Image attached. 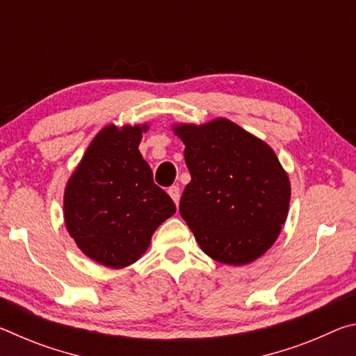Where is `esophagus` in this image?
Returning <instances> with one entry per match:
<instances>
[{
  "label": "esophagus",
  "mask_w": 356,
  "mask_h": 356,
  "mask_svg": "<svg viewBox=\"0 0 356 356\" xmlns=\"http://www.w3.org/2000/svg\"><path fill=\"white\" fill-rule=\"evenodd\" d=\"M168 195L171 196V200H172L174 202H176V206H177L179 200H180V188H179V186H176V185L171 186V188L168 190Z\"/></svg>",
  "instance_id": "obj_1"
}]
</instances>
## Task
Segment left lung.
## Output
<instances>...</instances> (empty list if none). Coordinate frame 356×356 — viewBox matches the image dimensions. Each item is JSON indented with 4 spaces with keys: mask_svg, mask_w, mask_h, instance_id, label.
<instances>
[{
    "mask_svg": "<svg viewBox=\"0 0 356 356\" xmlns=\"http://www.w3.org/2000/svg\"><path fill=\"white\" fill-rule=\"evenodd\" d=\"M172 130L191 176L180 216L213 261L254 262L276 242L291 202V180L275 150L226 118Z\"/></svg>",
    "mask_w": 356,
    "mask_h": 356,
    "instance_id": "obj_1",
    "label": "left lung"
}]
</instances>
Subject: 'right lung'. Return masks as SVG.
Returning a JSON list of instances; mask_svg holds the SVG:
<instances>
[{
    "instance_id": "obj_1",
    "label": "right lung",
    "mask_w": 356,
    "mask_h": 356,
    "mask_svg": "<svg viewBox=\"0 0 356 356\" xmlns=\"http://www.w3.org/2000/svg\"><path fill=\"white\" fill-rule=\"evenodd\" d=\"M147 124L102 129L64 190V221L89 259L110 268L135 264L176 204L154 184L140 146Z\"/></svg>"
}]
</instances>
